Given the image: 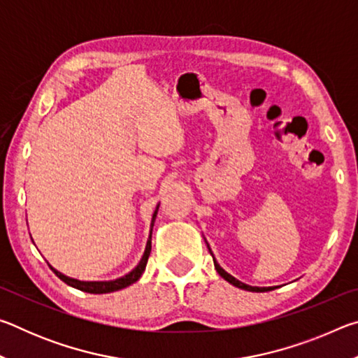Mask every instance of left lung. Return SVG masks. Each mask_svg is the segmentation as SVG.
I'll return each instance as SVG.
<instances>
[{"label":"left lung","mask_w":358,"mask_h":358,"mask_svg":"<svg viewBox=\"0 0 358 358\" xmlns=\"http://www.w3.org/2000/svg\"><path fill=\"white\" fill-rule=\"evenodd\" d=\"M207 246H208V243H207ZM208 251H210V254L211 256H213V252H211V250H210V246H208ZM213 262H215V268H216V271L217 273H220L224 280H226L227 282H230V284H234L235 287H238V289H243V290H250V292H266V290H273L275 287H252V286H248V284H245V282H241V281H238V280H235V278L232 276V275H229L226 270H222L221 266H220V264L216 262V259H215V256H213Z\"/></svg>","instance_id":"obj_1"}]
</instances>
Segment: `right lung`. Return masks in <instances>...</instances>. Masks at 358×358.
<instances>
[{
  "label": "right lung",
  "instance_id": "obj_1",
  "mask_svg": "<svg viewBox=\"0 0 358 358\" xmlns=\"http://www.w3.org/2000/svg\"><path fill=\"white\" fill-rule=\"evenodd\" d=\"M157 208H159V205H157L155 213H153V220H151V230H153V226H155ZM151 230H150V238L147 241V248H145V252L141 259V262H138L136 268L129 271L128 275L121 276L115 281H78V280H74V278H69L63 273H59V271L53 268V266H50V268L55 271V275L59 278V280L68 284V286L76 287L78 290H83V292H88V294H108V292H115V290L124 289V287L131 286V284H134L138 278L142 276L145 266H147L150 252H151Z\"/></svg>",
  "mask_w": 358,
  "mask_h": 358
}]
</instances>
